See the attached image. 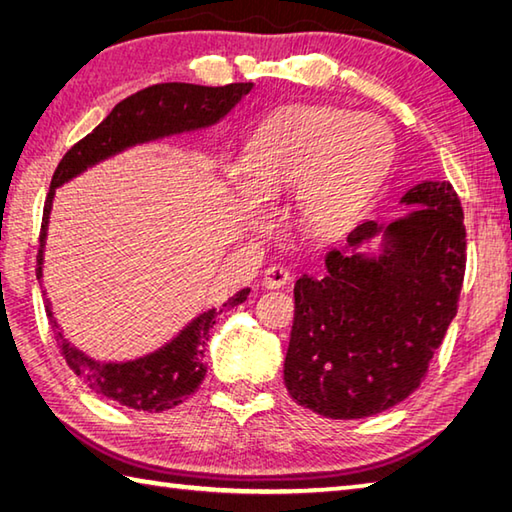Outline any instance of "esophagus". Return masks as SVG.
<instances>
[{
	"label": "esophagus",
	"mask_w": 512,
	"mask_h": 512,
	"mask_svg": "<svg viewBox=\"0 0 512 512\" xmlns=\"http://www.w3.org/2000/svg\"><path fill=\"white\" fill-rule=\"evenodd\" d=\"M290 284V273L284 266H270L264 273V286L275 290V288H284Z\"/></svg>",
	"instance_id": "1"
}]
</instances>
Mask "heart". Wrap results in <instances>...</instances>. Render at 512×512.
Wrapping results in <instances>:
<instances>
[{
    "mask_svg": "<svg viewBox=\"0 0 512 512\" xmlns=\"http://www.w3.org/2000/svg\"><path fill=\"white\" fill-rule=\"evenodd\" d=\"M389 127L372 114L336 107L292 105L275 114L248 143L246 176L262 198L292 187L295 211L310 233H332L350 224L374 193L391 160ZM250 217L262 204L242 176L231 178Z\"/></svg>",
    "mask_w": 512,
    "mask_h": 512,
    "instance_id": "b5f03b06",
    "label": "heart"
}]
</instances>
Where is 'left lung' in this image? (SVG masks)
Wrapping results in <instances>:
<instances>
[{"label":"left lung","instance_id":"obj_1","mask_svg":"<svg viewBox=\"0 0 512 512\" xmlns=\"http://www.w3.org/2000/svg\"><path fill=\"white\" fill-rule=\"evenodd\" d=\"M416 206L389 224H358L325 255L321 279L295 286L284 363L288 394L334 420L376 416L413 394L458 312L466 228L451 182H420L400 198ZM374 236L381 253L357 250Z\"/></svg>","mask_w":512,"mask_h":512}]
</instances>
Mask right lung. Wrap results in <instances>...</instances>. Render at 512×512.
<instances>
[{"instance_id": "add662e5", "label": "right lung", "mask_w": 512, "mask_h": 512, "mask_svg": "<svg viewBox=\"0 0 512 512\" xmlns=\"http://www.w3.org/2000/svg\"><path fill=\"white\" fill-rule=\"evenodd\" d=\"M250 90H253V83H231L224 88L158 83L118 103L92 134L79 140L61 158L57 171H54L46 206H43L37 279L41 281L43 277V246H46L48 220L57 187L134 145L220 123ZM248 292L250 288L239 290L222 308H235L244 303ZM46 314L54 330V339H57L59 350L72 372L96 394L110 398L118 405L147 413L167 411L182 405L204 380L206 365L202 363V356L206 341H209V330L215 323V308L195 317L187 328L180 330L176 339L162 345L160 350L125 363H101L76 350L61 332L48 299Z\"/></svg>"}]
</instances>
